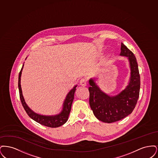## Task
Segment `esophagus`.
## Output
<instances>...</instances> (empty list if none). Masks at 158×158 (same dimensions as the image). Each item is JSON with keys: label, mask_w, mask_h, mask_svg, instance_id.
<instances>
[{"label": "esophagus", "mask_w": 158, "mask_h": 158, "mask_svg": "<svg viewBox=\"0 0 158 158\" xmlns=\"http://www.w3.org/2000/svg\"><path fill=\"white\" fill-rule=\"evenodd\" d=\"M86 80L85 79H82L81 81H80V85L82 86H85L86 85Z\"/></svg>", "instance_id": "esophagus-1"}]
</instances>
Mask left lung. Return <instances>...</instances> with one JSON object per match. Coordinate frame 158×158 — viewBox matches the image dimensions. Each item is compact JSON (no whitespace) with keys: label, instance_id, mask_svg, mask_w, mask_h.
<instances>
[{"label":"left lung","instance_id":"1","mask_svg":"<svg viewBox=\"0 0 158 158\" xmlns=\"http://www.w3.org/2000/svg\"><path fill=\"white\" fill-rule=\"evenodd\" d=\"M120 55L127 57L131 70L128 85L120 94L110 97L100 89L94 79L89 81L90 108L99 120L107 123L120 120L130 114L139 97L140 78L135 56L122 43Z\"/></svg>","mask_w":158,"mask_h":158}]
</instances>
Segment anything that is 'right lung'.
Masks as SVG:
<instances>
[{
	"label": "right lung",
	"mask_w": 158,
	"mask_h": 158,
	"mask_svg": "<svg viewBox=\"0 0 158 158\" xmlns=\"http://www.w3.org/2000/svg\"><path fill=\"white\" fill-rule=\"evenodd\" d=\"M23 68L19 73L18 88L19 91L20 99L26 113H27L28 116L32 120L47 127L52 128L58 127L63 125L68 121L69 115L71 110L72 104L74 99V95H75L76 88L77 85L74 86L72 90H70V92L68 93L63 105V110L60 114L56 115H52V116H45V115L38 114L37 113L32 111L28 106V105H27V104L25 102L24 98L23 97L22 89L21 87V73L23 71Z\"/></svg>",
	"instance_id": "1"
}]
</instances>
